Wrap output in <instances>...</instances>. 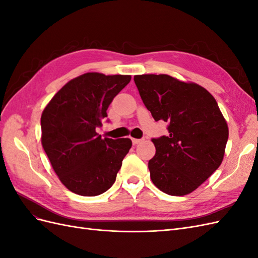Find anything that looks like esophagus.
<instances>
[{
  "instance_id": "34e87169",
  "label": "esophagus",
  "mask_w": 258,
  "mask_h": 258,
  "mask_svg": "<svg viewBox=\"0 0 258 258\" xmlns=\"http://www.w3.org/2000/svg\"><path fill=\"white\" fill-rule=\"evenodd\" d=\"M142 141H143V139H132V143H134L135 145L141 143Z\"/></svg>"
}]
</instances>
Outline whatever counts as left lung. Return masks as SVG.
<instances>
[{"label": "left lung", "instance_id": "8db88e82", "mask_svg": "<svg viewBox=\"0 0 258 258\" xmlns=\"http://www.w3.org/2000/svg\"><path fill=\"white\" fill-rule=\"evenodd\" d=\"M135 83L154 119L168 123V137L152 139L154 185L171 196L190 194L224 158L228 126L216 100L200 85L167 74L136 75Z\"/></svg>", "mask_w": 258, "mask_h": 258}]
</instances>
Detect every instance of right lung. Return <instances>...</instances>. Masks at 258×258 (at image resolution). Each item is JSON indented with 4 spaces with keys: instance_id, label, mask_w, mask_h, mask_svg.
Returning <instances> with one entry per match:
<instances>
[{
    "instance_id": "1",
    "label": "right lung",
    "mask_w": 258,
    "mask_h": 258,
    "mask_svg": "<svg viewBox=\"0 0 258 258\" xmlns=\"http://www.w3.org/2000/svg\"><path fill=\"white\" fill-rule=\"evenodd\" d=\"M130 75L91 72L75 77L46 105L42 145L61 183L81 196H98L114 184L130 139H102L96 129Z\"/></svg>"
}]
</instances>
